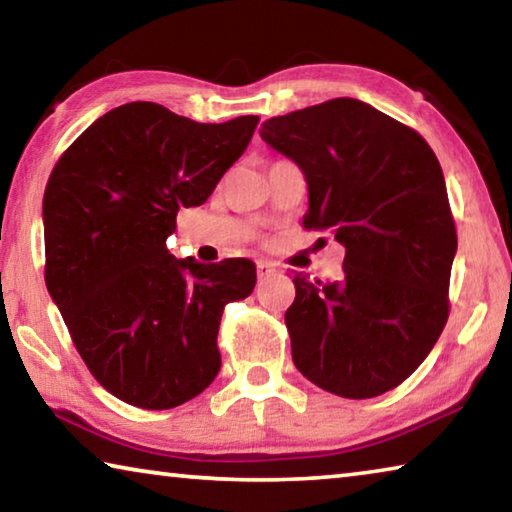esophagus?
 I'll return each mask as SVG.
<instances>
[{
	"instance_id": "34e87169",
	"label": "esophagus",
	"mask_w": 512,
	"mask_h": 512,
	"mask_svg": "<svg viewBox=\"0 0 512 512\" xmlns=\"http://www.w3.org/2000/svg\"><path fill=\"white\" fill-rule=\"evenodd\" d=\"M273 273H277V266L273 264V262H257V275L259 277H268V275H273Z\"/></svg>"
}]
</instances>
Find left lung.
<instances>
[{"mask_svg": "<svg viewBox=\"0 0 512 512\" xmlns=\"http://www.w3.org/2000/svg\"><path fill=\"white\" fill-rule=\"evenodd\" d=\"M259 133L305 173L302 225L345 246L339 282L293 277V363L348 400L391 391L449 318L456 225L436 153L411 126L348 97L268 119Z\"/></svg>", "mask_w": 512, "mask_h": 512, "instance_id": "left-lung-1", "label": "left lung"}]
</instances>
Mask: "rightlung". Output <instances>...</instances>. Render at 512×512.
Segmentation results:
<instances>
[{"mask_svg":"<svg viewBox=\"0 0 512 512\" xmlns=\"http://www.w3.org/2000/svg\"><path fill=\"white\" fill-rule=\"evenodd\" d=\"M257 115L198 124L133 101L60 155L42 201L45 282L92 377L121 402L164 411L221 368L228 302L253 293L255 264L176 259L180 207L203 205L253 137Z\"/></svg>","mask_w":512,"mask_h":512,"instance_id":"add662e5","label":"right lung"}]
</instances>
